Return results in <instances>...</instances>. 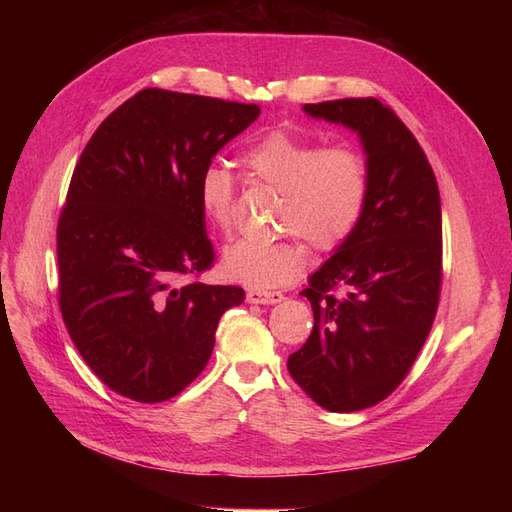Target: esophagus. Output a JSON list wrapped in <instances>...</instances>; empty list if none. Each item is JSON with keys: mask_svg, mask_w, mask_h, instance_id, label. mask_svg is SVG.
Segmentation results:
<instances>
[{"mask_svg": "<svg viewBox=\"0 0 512 512\" xmlns=\"http://www.w3.org/2000/svg\"><path fill=\"white\" fill-rule=\"evenodd\" d=\"M284 294L282 292H267V290H250L247 292V303L254 305H275L282 303Z\"/></svg>", "mask_w": 512, "mask_h": 512, "instance_id": "esophagus-1", "label": "esophagus"}]
</instances>
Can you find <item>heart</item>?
<instances>
[{"instance_id":"1","label":"heart","mask_w":512,"mask_h":512,"mask_svg":"<svg viewBox=\"0 0 512 512\" xmlns=\"http://www.w3.org/2000/svg\"><path fill=\"white\" fill-rule=\"evenodd\" d=\"M241 162L252 177L282 192L280 226L318 250L342 245L365 211L369 173L354 149H320L312 138L273 130L247 147ZM196 200L211 226L228 230L235 215V179L226 168L209 164L198 179ZM305 260L303 245L294 239H239L224 250L220 269L230 282L271 290L297 280Z\"/></svg>"}]
</instances>
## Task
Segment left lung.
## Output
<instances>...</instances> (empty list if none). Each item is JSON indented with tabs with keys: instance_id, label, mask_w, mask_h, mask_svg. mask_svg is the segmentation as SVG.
Listing matches in <instances>:
<instances>
[{
	"instance_id": "obj_1",
	"label": "left lung",
	"mask_w": 512,
	"mask_h": 512,
	"mask_svg": "<svg viewBox=\"0 0 512 512\" xmlns=\"http://www.w3.org/2000/svg\"><path fill=\"white\" fill-rule=\"evenodd\" d=\"M305 115L359 136L369 173L352 235L309 275L301 294L314 329L288 356L292 380L329 412H359L406 378L436 318L442 209L436 175L389 106L376 98L305 104ZM342 287V298L330 290Z\"/></svg>"
}]
</instances>
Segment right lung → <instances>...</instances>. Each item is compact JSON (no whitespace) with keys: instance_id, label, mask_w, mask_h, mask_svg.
<instances>
[{"instance_id":"add662e5","label":"right lung","mask_w":512,"mask_h":512,"mask_svg":"<svg viewBox=\"0 0 512 512\" xmlns=\"http://www.w3.org/2000/svg\"><path fill=\"white\" fill-rule=\"evenodd\" d=\"M256 104L143 89L108 115L74 168L57 224L59 307L76 350L115 393L179 395L209 363L239 286L181 275L211 267L196 185Z\"/></svg>"}]
</instances>
